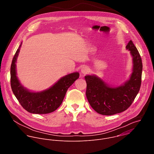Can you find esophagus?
Masks as SVG:
<instances>
[{
  "label": "esophagus",
  "mask_w": 154,
  "mask_h": 154,
  "mask_svg": "<svg viewBox=\"0 0 154 154\" xmlns=\"http://www.w3.org/2000/svg\"><path fill=\"white\" fill-rule=\"evenodd\" d=\"M81 73H82V74H84V75H86V74H88V73H89V69H88V67H87V66H84V67H82V69H81Z\"/></svg>",
  "instance_id": "esophagus-1"
}]
</instances>
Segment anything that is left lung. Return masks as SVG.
<instances>
[{
  "mask_svg": "<svg viewBox=\"0 0 154 154\" xmlns=\"http://www.w3.org/2000/svg\"><path fill=\"white\" fill-rule=\"evenodd\" d=\"M133 57L132 75L124 85L111 87L95 75H87L86 95L92 108L98 113L110 116L127 110L133 102L141 85L142 62L132 40L126 45Z\"/></svg>",
  "mask_w": 154,
  "mask_h": 154,
  "instance_id": "obj_1",
  "label": "left lung"
}]
</instances>
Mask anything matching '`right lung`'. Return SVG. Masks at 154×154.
Instances as JSON below:
<instances>
[{
	"label": "right lung",
	"instance_id": "obj_1",
	"mask_svg": "<svg viewBox=\"0 0 154 154\" xmlns=\"http://www.w3.org/2000/svg\"><path fill=\"white\" fill-rule=\"evenodd\" d=\"M21 46V44L14 56L11 66V85L13 93L22 107L29 112L50 113L61 105L68 88L79 78V74L78 72L69 74L43 92H29L22 87L17 76L15 63Z\"/></svg>",
	"mask_w": 154,
	"mask_h": 154
}]
</instances>
